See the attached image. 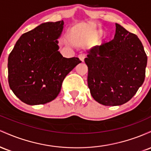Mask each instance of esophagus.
<instances>
[{
  "label": "esophagus",
  "mask_w": 151,
  "mask_h": 151,
  "mask_svg": "<svg viewBox=\"0 0 151 151\" xmlns=\"http://www.w3.org/2000/svg\"><path fill=\"white\" fill-rule=\"evenodd\" d=\"M78 57H79V60H80L81 62H84V58H85V57H86V55L84 53H81L78 55Z\"/></svg>",
  "instance_id": "1"
}]
</instances>
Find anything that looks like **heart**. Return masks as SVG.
Masks as SVG:
<instances>
[{
    "instance_id": "obj_1",
    "label": "heart",
    "mask_w": 151,
    "mask_h": 151,
    "mask_svg": "<svg viewBox=\"0 0 151 151\" xmlns=\"http://www.w3.org/2000/svg\"><path fill=\"white\" fill-rule=\"evenodd\" d=\"M101 33H102V32H101V31H100V32H98V33H97V35H96V36H97V37H98V36L101 35Z\"/></svg>"
}]
</instances>
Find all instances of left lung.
<instances>
[{"mask_svg": "<svg viewBox=\"0 0 151 151\" xmlns=\"http://www.w3.org/2000/svg\"><path fill=\"white\" fill-rule=\"evenodd\" d=\"M84 62L91 96L103 105L126 103L144 81L147 55L143 45L117 23L114 39L90 50Z\"/></svg>", "mask_w": 151, "mask_h": 151, "instance_id": "8db88e82", "label": "left lung"}]
</instances>
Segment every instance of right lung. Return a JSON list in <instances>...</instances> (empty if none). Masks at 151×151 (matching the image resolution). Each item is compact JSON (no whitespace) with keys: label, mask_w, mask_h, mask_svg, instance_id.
Segmentation results:
<instances>
[{"label":"right lung","mask_w":151,"mask_h":151,"mask_svg":"<svg viewBox=\"0 0 151 151\" xmlns=\"http://www.w3.org/2000/svg\"><path fill=\"white\" fill-rule=\"evenodd\" d=\"M63 20L41 24L22 34L8 57V83L29 105L45 104L58 96L66 76L81 61L58 51Z\"/></svg>","instance_id":"right-lung-1"}]
</instances>
